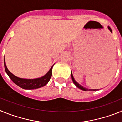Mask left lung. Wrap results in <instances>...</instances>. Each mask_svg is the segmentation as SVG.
<instances>
[{"label":"left lung","mask_w":122,"mask_h":122,"mask_svg":"<svg viewBox=\"0 0 122 122\" xmlns=\"http://www.w3.org/2000/svg\"><path fill=\"white\" fill-rule=\"evenodd\" d=\"M107 28H108V29L110 31H111V32L112 33V30L109 27H107ZM71 79H72V81H73V83L74 84V85L76 86V87H77V88H79V89H81V90H84V91H97V90H98V89H87V88H86V87H84L83 86H82L81 85H80L79 83H77V82L75 81V79H74V77H73V74H72V72L71 73Z\"/></svg>","instance_id":"obj_1"}]
</instances>
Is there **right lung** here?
Here are the masks:
<instances>
[{
  "mask_svg": "<svg viewBox=\"0 0 122 122\" xmlns=\"http://www.w3.org/2000/svg\"><path fill=\"white\" fill-rule=\"evenodd\" d=\"M54 65L51 66L49 71L42 77L36 79H24L15 76L13 74H12L8 70L6 67L5 59H4V66H5V72L8 74L10 78L11 79V81L15 83V84L21 87L22 89H27V90L36 89L46 86L52 76V70Z\"/></svg>",
  "mask_w": 122,
  "mask_h": 122,
  "instance_id": "1",
  "label": "right lung"
}]
</instances>
